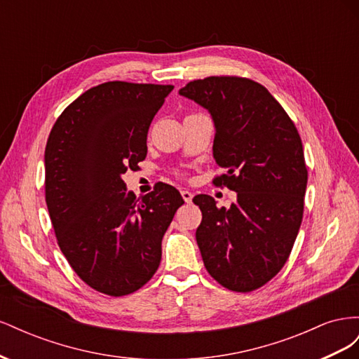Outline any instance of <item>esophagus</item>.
Here are the masks:
<instances>
[{
  "label": "esophagus",
  "mask_w": 359,
  "mask_h": 359,
  "mask_svg": "<svg viewBox=\"0 0 359 359\" xmlns=\"http://www.w3.org/2000/svg\"><path fill=\"white\" fill-rule=\"evenodd\" d=\"M181 196H182L184 202H186V203H190V202H191V199H193V193H191V191H189V190H182V191H181Z\"/></svg>",
  "instance_id": "obj_1"
}]
</instances>
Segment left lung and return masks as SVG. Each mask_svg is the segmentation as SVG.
I'll list each match as a JSON object with an SVG mask.
<instances>
[{"mask_svg":"<svg viewBox=\"0 0 359 359\" xmlns=\"http://www.w3.org/2000/svg\"><path fill=\"white\" fill-rule=\"evenodd\" d=\"M180 94L212 116V154L226 173L215 186L236 191L231 208L198 194L196 241L210 276L235 292H252L283 268L304 212L307 166L295 124L264 85L238 76L189 82Z\"/></svg>","mask_w":359,"mask_h":359,"instance_id":"left-lung-1","label":"left lung"}]
</instances>
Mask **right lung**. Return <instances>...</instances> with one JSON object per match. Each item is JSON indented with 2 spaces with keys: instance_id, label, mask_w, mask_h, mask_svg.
<instances>
[{
  "instance_id": "1",
  "label": "right lung",
  "mask_w": 359,
  "mask_h": 359,
  "mask_svg": "<svg viewBox=\"0 0 359 359\" xmlns=\"http://www.w3.org/2000/svg\"><path fill=\"white\" fill-rule=\"evenodd\" d=\"M172 90L104 82L69 104L50 130L45 194L58 245L74 273L106 295H128L156 274L163 235L184 203L169 184L136 198L123 181L147 157L148 128Z\"/></svg>"
}]
</instances>
